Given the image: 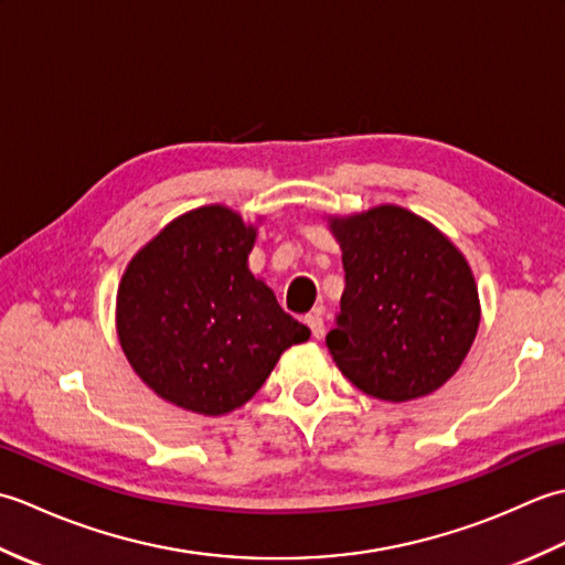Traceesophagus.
<instances>
[{
    "label": "esophagus",
    "mask_w": 565,
    "mask_h": 565,
    "mask_svg": "<svg viewBox=\"0 0 565 565\" xmlns=\"http://www.w3.org/2000/svg\"><path fill=\"white\" fill-rule=\"evenodd\" d=\"M303 320H306V326L310 328V334H313L316 340H320L322 334H326V322H322L320 313H310V316H306Z\"/></svg>",
    "instance_id": "obj_1"
}]
</instances>
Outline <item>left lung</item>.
<instances>
[{"mask_svg": "<svg viewBox=\"0 0 565 565\" xmlns=\"http://www.w3.org/2000/svg\"><path fill=\"white\" fill-rule=\"evenodd\" d=\"M344 294L328 350L359 391L405 403L461 366L481 322L463 255L419 215L379 206L332 218Z\"/></svg>", "mask_w": 565, "mask_h": 565, "instance_id": "obj_1", "label": "left lung"}]
</instances>
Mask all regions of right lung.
Here are the masks:
<instances>
[{
  "instance_id": "1",
  "label": "right lung",
  "mask_w": 565,
  "mask_h": 565,
  "mask_svg": "<svg viewBox=\"0 0 565 565\" xmlns=\"http://www.w3.org/2000/svg\"><path fill=\"white\" fill-rule=\"evenodd\" d=\"M255 235L231 209L189 211L130 259L118 286L116 328L130 366L184 411H235L284 350L310 338L249 274Z\"/></svg>"
}]
</instances>
